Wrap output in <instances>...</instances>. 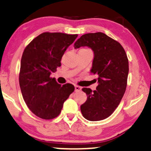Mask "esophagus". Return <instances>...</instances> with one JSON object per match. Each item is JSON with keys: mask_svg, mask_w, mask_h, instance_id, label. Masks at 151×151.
<instances>
[{"mask_svg": "<svg viewBox=\"0 0 151 151\" xmlns=\"http://www.w3.org/2000/svg\"><path fill=\"white\" fill-rule=\"evenodd\" d=\"M74 89H75V91H79L81 90V87L79 86H77V85H75L74 86Z\"/></svg>", "mask_w": 151, "mask_h": 151, "instance_id": "esophagus-1", "label": "esophagus"}]
</instances>
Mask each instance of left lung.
<instances>
[{
	"instance_id": "1",
	"label": "left lung",
	"mask_w": 151,
	"mask_h": 151,
	"mask_svg": "<svg viewBox=\"0 0 151 151\" xmlns=\"http://www.w3.org/2000/svg\"><path fill=\"white\" fill-rule=\"evenodd\" d=\"M85 46L94 54L91 72L97 76L99 84L94 91L82 89L87 99L81 105V111L87 120L101 121L113 114L124 96L129 60L120 43L103 32L83 35L74 45L75 49Z\"/></svg>"
}]
</instances>
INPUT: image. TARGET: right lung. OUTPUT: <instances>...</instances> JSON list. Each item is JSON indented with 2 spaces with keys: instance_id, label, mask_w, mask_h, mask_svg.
<instances>
[{
  "instance_id": "add662e5",
  "label": "right lung",
  "mask_w": 151,
  "mask_h": 151,
  "mask_svg": "<svg viewBox=\"0 0 151 151\" xmlns=\"http://www.w3.org/2000/svg\"><path fill=\"white\" fill-rule=\"evenodd\" d=\"M77 35L43 32L24 50L19 83L22 97L31 111L42 119L56 118L74 91L71 84H58L50 74L61 66V59Z\"/></svg>"
}]
</instances>
